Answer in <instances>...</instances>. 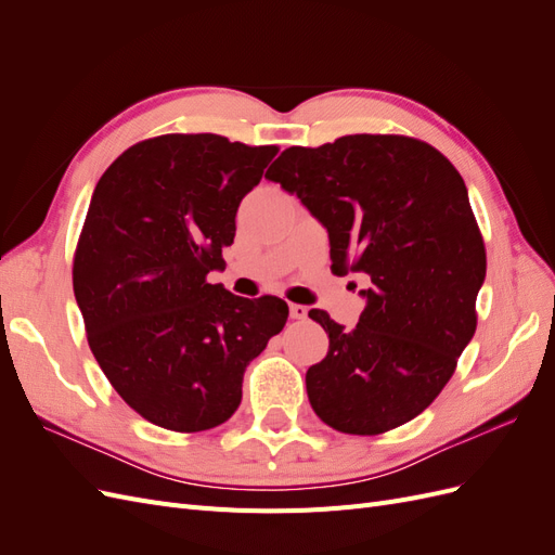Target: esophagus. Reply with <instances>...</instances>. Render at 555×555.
Here are the masks:
<instances>
[{
  "instance_id": "esophagus-1",
  "label": "esophagus",
  "mask_w": 555,
  "mask_h": 555,
  "mask_svg": "<svg viewBox=\"0 0 555 555\" xmlns=\"http://www.w3.org/2000/svg\"><path fill=\"white\" fill-rule=\"evenodd\" d=\"M289 314H292V319H306L308 317V308L306 306H298V304H292L289 306Z\"/></svg>"
}]
</instances>
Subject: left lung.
<instances>
[{
  "mask_svg": "<svg viewBox=\"0 0 555 555\" xmlns=\"http://www.w3.org/2000/svg\"><path fill=\"white\" fill-rule=\"evenodd\" d=\"M266 178L328 231L335 273L367 278L351 331L308 312L328 333V354L306 375L314 414L349 435L412 422L477 328L486 249L461 173L424 141L354 133L287 147Z\"/></svg>",
  "mask_w": 555,
  "mask_h": 555,
  "instance_id": "left-lung-1",
  "label": "left lung"
}]
</instances>
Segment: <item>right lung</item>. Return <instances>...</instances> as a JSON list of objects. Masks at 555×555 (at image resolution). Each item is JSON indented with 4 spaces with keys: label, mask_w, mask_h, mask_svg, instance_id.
<instances>
[{
    "label": "right lung",
    "mask_w": 555,
    "mask_h": 555,
    "mask_svg": "<svg viewBox=\"0 0 555 555\" xmlns=\"http://www.w3.org/2000/svg\"><path fill=\"white\" fill-rule=\"evenodd\" d=\"M275 155L217 133H166L125 150L96 182L74 294L99 367L150 424H224L245 367L287 324L282 298L249 300L206 280Z\"/></svg>",
    "instance_id": "right-lung-1"
}]
</instances>
